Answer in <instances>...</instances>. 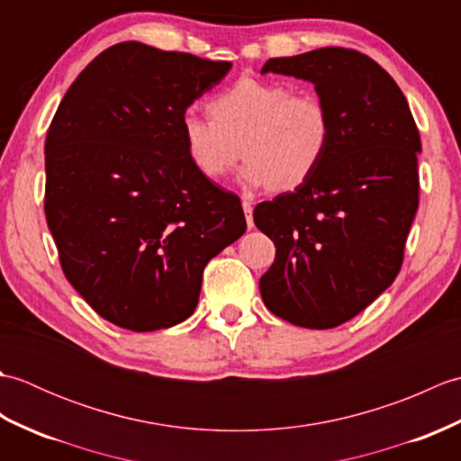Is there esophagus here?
I'll return each mask as SVG.
<instances>
[{
  "mask_svg": "<svg viewBox=\"0 0 461 461\" xmlns=\"http://www.w3.org/2000/svg\"><path fill=\"white\" fill-rule=\"evenodd\" d=\"M241 205H243V212H246L248 228H249V230H253V205H251V202H248V200H243V202H241Z\"/></svg>",
  "mask_w": 461,
  "mask_h": 461,
  "instance_id": "34e87169",
  "label": "esophagus"
}]
</instances>
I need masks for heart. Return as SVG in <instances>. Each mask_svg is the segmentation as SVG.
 Wrapping results in <instances>:
<instances>
[{"label":"heart","mask_w":461,"mask_h":461,"mask_svg":"<svg viewBox=\"0 0 461 461\" xmlns=\"http://www.w3.org/2000/svg\"><path fill=\"white\" fill-rule=\"evenodd\" d=\"M210 114L184 113L185 154L202 176L221 180L243 156L246 188L295 190L321 166L330 144L325 103L279 81L243 79L210 103Z\"/></svg>","instance_id":"obj_1"}]
</instances>
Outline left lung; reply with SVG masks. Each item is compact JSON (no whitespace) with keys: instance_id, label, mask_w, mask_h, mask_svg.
<instances>
[{"instance_id":"1","label":"left lung","mask_w":461,"mask_h":461,"mask_svg":"<svg viewBox=\"0 0 461 461\" xmlns=\"http://www.w3.org/2000/svg\"><path fill=\"white\" fill-rule=\"evenodd\" d=\"M261 73L312 83L330 116L315 174L253 210L277 249L259 279L261 297L297 327H339L393 285L402 266L418 210L420 134L393 77L352 49L269 59Z\"/></svg>"}]
</instances>
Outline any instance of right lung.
I'll use <instances>...</instances> for the list:
<instances>
[{"label":"right lung","instance_id":"1","mask_svg":"<svg viewBox=\"0 0 461 461\" xmlns=\"http://www.w3.org/2000/svg\"><path fill=\"white\" fill-rule=\"evenodd\" d=\"M231 63L113 45L68 86L45 140V215L65 277L113 325L195 311L203 267L246 233L236 194L190 162L180 121Z\"/></svg>","mask_w":461,"mask_h":461}]
</instances>
